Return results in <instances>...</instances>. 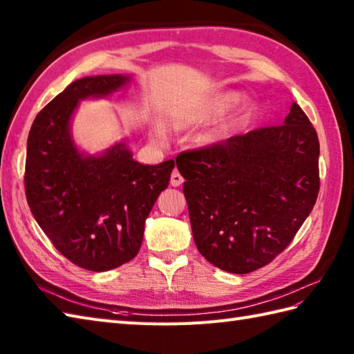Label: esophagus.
Listing matches in <instances>:
<instances>
[{
  "mask_svg": "<svg viewBox=\"0 0 354 354\" xmlns=\"http://www.w3.org/2000/svg\"><path fill=\"white\" fill-rule=\"evenodd\" d=\"M183 183H184V178L181 176V173L178 171V169H175L171 173V176H170V184L173 187H179Z\"/></svg>",
  "mask_w": 354,
  "mask_h": 354,
  "instance_id": "obj_1",
  "label": "esophagus"
}]
</instances>
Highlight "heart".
<instances>
[{"instance_id": "obj_1", "label": "heart", "mask_w": 354, "mask_h": 354, "mask_svg": "<svg viewBox=\"0 0 354 354\" xmlns=\"http://www.w3.org/2000/svg\"><path fill=\"white\" fill-rule=\"evenodd\" d=\"M245 94L237 89H227V91L214 93L196 102L192 106L183 109L171 118V126L176 131L196 129L201 126L214 123L223 118L243 100Z\"/></svg>"}]
</instances>
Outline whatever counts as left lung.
<instances>
[{"mask_svg": "<svg viewBox=\"0 0 354 354\" xmlns=\"http://www.w3.org/2000/svg\"><path fill=\"white\" fill-rule=\"evenodd\" d=\"M318 160L317 131L297 103L280 126L179 153L199 252L231 274L272 261L317 202Z\"/></svg>", "mask_w": 354, "mask_h": 354, "instance_id": "obj_1", "label": "left lung"}]
</instances>
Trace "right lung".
<instances>
[{
  "label": "right lung",
  "instance_id": "1",
  "mask_svg": "<svg viewBox=\"0 0 354 354\" xmlns=\"http://www.w3.org/2000/svg\"><path fill=\"white\" fill-rule=\"evenodd\" d=\"M127 82L123 74L73 82L36 115L27 140L30 212L64 257L94 272L122 266L138 254L145 222L175 167L173 160L140 164L124 142L100 155L77 149L71 118L79 102L108 97Z\"/></svg>",
  "mask_w": 354,
  "mask_h": 354
}]
</instances>
